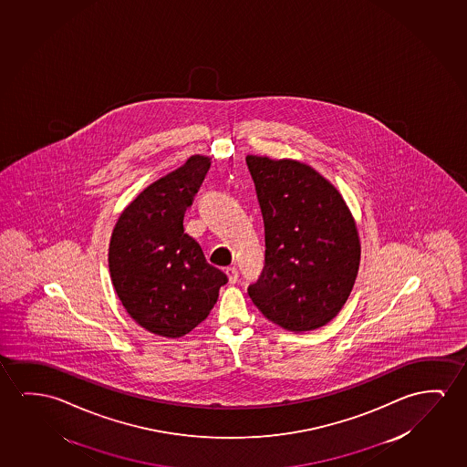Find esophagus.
I'll return each mask as SVG.
<instances>
[{
  "label": "esophagus",
  "instance_id": "obj_1",
  "mask_svg": "<svg viewBox=\"0 0 467 467\" xmlns=\"http://www.w3.org/2000/svg\"><path fill=\"white\" fill-rule=\"evenodd\" d=\"M226 276L230 279L231 285H234L237 281V277H239V271H237L236 266H228V268H226Z\"/></svg>",
  "mask_w": 467,
  "mask_h": 467
}]
</instances>
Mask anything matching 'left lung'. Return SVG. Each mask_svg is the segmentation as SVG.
Wrapping results in <instances>:
<instances>
[{
	"instance_id": "8db88e82",
	"label": "left lung",
	"mask_w": 467,
	"mask_h": 467,
	"mask_svg": "<svg viewBox=\"0 0 467 467\" xmlns=\"http://www.w3.org/2000/svg\"><path fill=\"white\" fill-rule=\"evenodd\" d=\"M265 223V266L249 296L285 331L337 317L358 275V230L337 188L310 165L247 156Z\"/></svg>"
}]
</instances>
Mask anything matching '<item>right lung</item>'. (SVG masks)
Masks as SVG:
<instances>
[{
    "label": "right lung",
    "mask_w": 467,
    "mask_h": 467,
    "mask_svg": "<svg viewBox=\"0 0 467 467\" xmlns=\"http://www.w3.org/2000/svg\"><path fill=\"white\" fill-rule=\"evenodd\" d=\"M209 169L210 157L196 154L149 184L125 207L110 236L115 292L130 317L156 336L176 338L192 331L228 283L182 228Z\"/></svg>",
    "instance_id": "obj_1"
}]
</instances>
